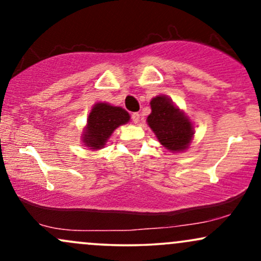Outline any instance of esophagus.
Wrapping results in <instances>:
<instances>
[{"mask_svg":"<svg viewBox=\"0 0 261 261\" xmlns=\"http://www.w3.org/2000/svg\"><path fill=\"white\" fill-rule=\"evenodd\" d=\"M131 119H133V121L135 124H137V122L140 121V114L139 113H133L131 114Z\"/></svg>","mask_w":261,"mask_h":261,"instance_id":"esophagus-1","label":"esophagus"}]
</instances>
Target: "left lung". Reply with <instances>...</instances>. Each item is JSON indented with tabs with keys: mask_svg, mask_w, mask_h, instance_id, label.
I'll return each instance as SVG.
<instances>
[{
	"mask_svg": "<svg viewBox=\"0 0 261 261\" xmlns=\"http://www.w3.org/2000/svg\"><path fill=\"white\" fill-rule=\"evenodd\" d=\"M149 104L152 112L147 118V124L158 141L172 152L185 151L194 136L190 119L166 95H158Z\"/></svg>",
	"mask_w": 261,
	"mask_h": 261,
	"instance_id": "left-lung-1",
	"label": "left lung"
}]
</instances>
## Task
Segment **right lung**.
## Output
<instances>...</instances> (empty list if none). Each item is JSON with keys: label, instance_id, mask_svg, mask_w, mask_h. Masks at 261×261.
Here are the masks:
<instances>
[{"label": "right lung", "instance_id": "add662e5", "mask_svg": "<svg viewBox=\"0 0 261 261\" xmlns=\"http://www.w3.org/2000/svg\"><path fill=\"white\" fill-rule=\"evenodd\" d=\"M130 115L120 107L108 103H97L92 108L83 131V143L91 149H100L106 146L108 139L116 127L126 124Z\"/></svg>", "mask_w": 261, "mask_h": 261}]
</instances>
